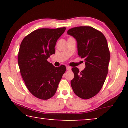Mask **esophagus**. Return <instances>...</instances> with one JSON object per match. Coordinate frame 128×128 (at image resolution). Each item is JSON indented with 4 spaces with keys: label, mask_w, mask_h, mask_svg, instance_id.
<instances>
[{
    "label": "esophagus",
    "mask_w": 128,
    "mask_h": 128,
    "mask_svg": "<svg viewBox=\"0 0 128 128\" xmlns=\"http://www.w3.org/2000/svg\"><path fill=\"white\" fill-rule=\"evenodd\" d=\"M66 69L68 71H70L71 70V68L70 66H66Z\"/></svg>",
    "instance_id": "1"
}]
</instances>
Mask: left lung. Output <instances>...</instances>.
Returning <instances> with one entry per match:
<instances>
[{
  "mask_svg": "<svg viewBox=\"0 0 128 128\" xmlns=\"http://www.w3.org/2000/svg\"><path fill=\"white\" fill-rule=\"evenodd\" d=\"M76 39L78 55L85 61L86 68L81 72L73 68L74 78L71 86L76 96L87 100L98 93L106 81L110 60V53L106 37L92 27H78L68 31Z\"/></svg>",
  "mask_w": 128,
  "mask_h": 128,
  "instance_id": "left-lung-1",
  "label": "left lung"
}]
</instances>
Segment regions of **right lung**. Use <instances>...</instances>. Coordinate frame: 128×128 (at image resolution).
Listing matches in <instances>:
<instances>
[{
  "label": "right lung",
  "instance_id": "right-lung-1",
  "mask_svg": "<svg viewBox=\"0 0 128 128\" xmlns=\"http://www.w3.org/2000/svg\"><path fill=\"white\" fill-rule=\"evenodd\" d=\"M65 30V27L36 30L21 44L18 57L21 74L28 90L38 98L53 97L66 72L65 66L55 68L47 61L55 54L56 43Z\"/></svg>",
  "mask_w": 128,
  "mask_h": 128
}]
</instances>
